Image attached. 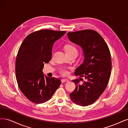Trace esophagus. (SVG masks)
I'll return each mask as SVG.
<instances>
[{
  "instance_id": "esophagus-1",
  "label": "esophagus",
  "mask_w": 128,
  "mask_h": 128,
  "mask_svg": "<svg viewBox=\"0 0 128 128\" xmlns=\"http://www.w3.org/2000/svg\"><path fill=\"white\" fill-rule=\"evenodd\" d=\"M68 79H66V78H63L61 80V82H68Z\"/></svg>"
}]
</instances>
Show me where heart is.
Masks as SVG:
<instances>
[{
  "instance_id": "b5f03b06",
  "label": "heart",
  "mask_w": 128,
  "mask_h": 128,
  "mask_svg": "<svg viewBox=\"0 0 128 128\" xmlns=\"http://www.w3.org/2000/svg\"><path fill=\"white\" fill-rule=\"evenodd\" d=\"M65 51L67 54H72V53H78L77 48L75 47L74 45L72 44H67L64 47ZM60 72L61 74L62 75H67L68 74V71L67 69L62 68L60 70Z\"/></svg>"
}]
</instances>
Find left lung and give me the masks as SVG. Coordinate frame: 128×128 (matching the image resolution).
Segmentation results:
<instances>
[{"label":"left lung","instance_id":"obj_1","mask_svg":"<svg viewBox=\"0 0 128 128\" xmlns=\"http://www.w3.org/2000/svg\"><path fill=\"white\" fill-rule=\"evenodd\" d=\"M67 36L70 42L80 46L84 54V60L76 69L75 75L86 80L82 84L78 79L72 80L76 86L69 94L70 98L79 106H88L94 102L107 87L112 69L110 50L102 37L94 30L68 32Z\"/></svg>","mask_w":128,"mask_h":128}]
</instances>
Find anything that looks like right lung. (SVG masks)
Masks as SVG:
<instances>
[{
    "label": "right lung",
    "instance_id": "add662e5",
    "mask_svg": "<svg viewBox=\"0 0 128 128\" xmlns=\"http://www.w3.org/2000/svg\"><path fill=\"white\" fill-rule=\"evenodd\" d=\"M64 31L41 30L29 34L18 50L15 74L19 88L30 101L45 102L51 99L61 84L60 80L44 76V63L52 58L54 42L63 36Z\"/></svg>",
    "mask_w": 128,
    "mask_h": 128
}]
</instances>
